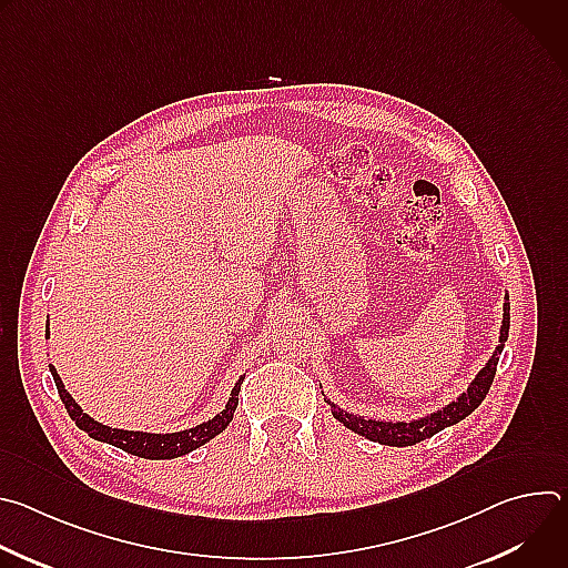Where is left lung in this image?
<instances>
[{
    "label": "left lung",
    "mask_w": 568,
    "mask_h": 568,
    "mask_svg": "<svg viewBox=\"0 0 568 568\" xmlns=\"http://www.w3.org/2000/svg\"><path fill=\"white\" fill-rule=\"evenodd\" d=\"M508 331H510V303H508V296H506V303H504V326H501V337H499V346L493 355V359L485 364V368L474 377V382L469 384V388L452 404H447V407L443 412H436L427 418H420V420H412V423H377V420H366V418H359V416H353V414H346L342 409H337L335 404H331L333 409V416L344 425L348 427L351 432L373 440V443H382V445H393V447H407V445H416L425 438H432L434 434L443 432L445 427H452L456 423H460L463 418H467L478 404L485 399V395H488L493 382H495V373H497V364H499V355L506 346V339H508Z\"/></svg>",
    "instance_id": "left-lung-1"
}]
</instances>
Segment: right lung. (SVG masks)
Here are the masks:
<instances>
[{
  "label": "right lung",
  "mask_w": 568,
  "mask_h": 568,
  "mask_svg": "<svg viewBox=\"0 0 568 568\" xmlns=\"http://www.w3.org/2000/svg\"><path fill=\"white\" fill-rule=\"evenodd\" d=\"M49 335V331H47ZM51 368V375H53V382L58 386V393H60V399L64 404V409L69 414V418L83 429L88 432V436H92L94 440H101V443H110L132 456H141V458H152V460H159V458H178V456H184L193 449H197L200 445L209 443L211 438H215L220 432H224L229 427V423L233 420V412L237 407V390H240V382L233 386V393L229 397V404L224 407L222 414H217L213 420L204 423V425H197L193 429H186V432H178V434H143V432H123V429H112V427H105L97 420H92L88 414H83V409L78 407V404L73 402V397L67 393V388L62 386L58 373L53 366Z\"/></svg>",
  "instance_id": "add662e5"
}]
</instances>
